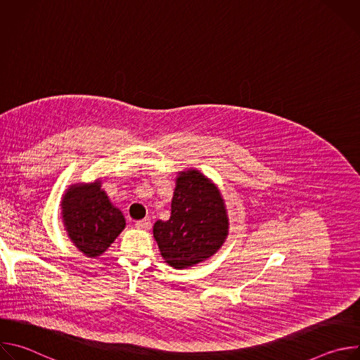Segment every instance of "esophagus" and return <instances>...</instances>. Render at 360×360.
I'll return each mask as SVG.
<instances>
[{
  "instance_id": "esophagus-1",
  "label": "esophagus",
  "mask_w": 360,
  "mask_h": 360,
  "mask_svg": "<svg viewBox=\"0 0 360 360\" xmlns=\"http://www.w3.org/2000/svg\"><path fill=\"white\" fill-rule=\"evenodd\" d=\"M135 226L138 229H142V231H148L150 229V221L146 218V219H142V221H136L135 222Z\"/></svg>"
}]
</instances>
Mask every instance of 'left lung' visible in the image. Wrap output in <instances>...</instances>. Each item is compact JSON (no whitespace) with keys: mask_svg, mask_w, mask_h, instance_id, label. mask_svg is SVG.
I'll return each instance as SVG.
<instances>
[{"mask_svg":"<svg viewBox=\"0 0 360 360\" xmlns=\"http://www.w3.org/2000/svg\"><path fill=\"white\" fill-rule=\"evenodd\" d=\"M164 261L186 269L208 261L225 243L229 217L217 184L195 168L178 172L168 221L153 224Z\"/></svg>","mask_w":360,"mask_h":360,"instance_id":"8db88e82","label":"left lung"}]
</instances>
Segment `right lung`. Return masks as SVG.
<instances>
[{
    "label": "right lung",
    "instance_id": "1",
    "mask_svg": "<svg viewBox=\"0 0 360 360\" xmlns=\"http://www.w3.org/2000/svg\"><path fill=\"white\" fill-rule=\"evenodd\" d=\"M67 236L86 258H98L125 229V218L102 189V181L74 182L61 198Z\"/></svg>",
    "mask_w": 360,
    "mask_h": 360
}]
</instances>
